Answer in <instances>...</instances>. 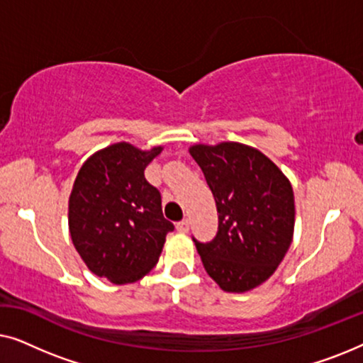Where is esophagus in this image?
Listing matches in <instances>:
<instances>
[{"instance_id": "esophagus-1", "label": "esophagus", "mask_w": 363, "mask_h": 363, "mask_svg": "<svg viewBox=\"0 0 363 363\" xmlns=\"http://www.w3.org/2000/svg\"><path fill=\"white\" fill-rule=\"evenodd\" d=\"M177 230L180 233H188V230H190V223H188V220H182L177 223Z\"/></svg>"}]
</instances>
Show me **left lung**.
Wrapping results in <instances>:
<instances>
[{
  "label": "left lung",
  "instance_id": "left-lung-1",
  "mask_svg": "<svg viewBox=\"0 0 363 363\" xmlns=\"http://www.w3.org/2000/svg\"><path fill=\"white\" fill-rule=\"evenodd\" d=\"M215 196L218 233L195 241L203 266L226 292H246L274 274L294 233V193L279 168L256 148L238 142L193 145Z\"/></svg>",
  "mask_w": 363,
  "mask_h": 363
}]
</instances>
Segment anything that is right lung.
<instances>
[{
    "label": "right lung",
    "instance_id": "add662e5",
    "mask_svg": "<svg viewBox=\"0 0 363 363\" xmlns=\"http://www.w3.org/2000/svg\"><path fill=\"white\" fill-rule=\"evenodd\" d=\"M162 147L143 152L118 142L89 157L69 196V231L82 261L113 284L142 279L158 262L173 223L145 168Z\"/></svg>",
    "mask_w": 363,
    "mask_h": 363
}]
</instances>
